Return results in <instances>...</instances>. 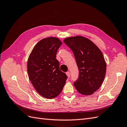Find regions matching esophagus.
I'll return each mask as SVG.
<instances>
[{"label":"esophagus","mask_w":127,"mask_h":127,"mask_svg":"<svg viewBox=\"0 0 127 127\" xmlns=\"http://www.w3.org/2000/svg\"><path fill=\"white\" fill-rule=\"evenodd\" d=\"M66 75H67V76H68V78H70V72H69V71L67 72H66Z\"/></svg>","instance_id":"34e87169"}]
</instances>
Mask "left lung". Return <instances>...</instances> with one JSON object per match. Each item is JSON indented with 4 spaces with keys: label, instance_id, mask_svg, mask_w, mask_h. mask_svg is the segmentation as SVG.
I'll list each match as a JSON object with an SVG mask.
<instances>
[{
    "label": "left lung",
    "instance_id": "obj_1",
    "mask_svg": "<svg viewBox=\"0 0 127 127\" xmlns=\"http://www.w3.org/2000/svg\"><path fill=\"white\" fill-rule=\"evenodd\" d=\"M64 43L74 53L79 75L74 83L76 89L83 95H90L100 87L104 79L106 65L96 45L83 36L65 39Z\"/></svg>",
    "mask_w": 127,
    "mask_h": 127
}]
</instances>
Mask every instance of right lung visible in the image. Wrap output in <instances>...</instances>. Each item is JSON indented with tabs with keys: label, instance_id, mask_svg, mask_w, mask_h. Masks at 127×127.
Listing matches in <instances>:
<instances>
[{
	"label": "right lung",
	"instance_id": "1",
	"mask_svg": "<svg viewBox=\"0 0 127 127\" xmlns=\"http://www.w3.org/2000/svg\"><path fill=\"white\" fill-rule=\"evenodd\" d=\"M62 42L57 37L40 41L31 53L28 61L30 81L37 92L47 98H55L63 91L67 76L59 68L56 55Z\"/></svg>",
	"mask_w": 127,
	"mask_h": 127
}]
</instances>
